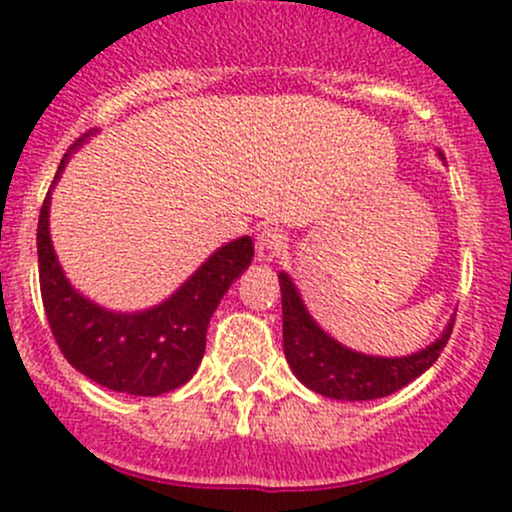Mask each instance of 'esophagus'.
Returning <instances> with one entry per match:
<instances>
[{
  "mask_svg": "<svg viewBox=\"0 0 512 512\" xmlns=\"http://www.w3.org/2000/svg\"><path fill=\"white\" fill-rule=\"evenodd\" d=\"M282 250H285V235H282L277 227H265V230L257 235L255 252L260 262H275L277 257L282 255Z\"/></svg>",
  "mask_w": 512,
  "mask_h": 512,
  "instance_id": "esophagus-1",
  "label": "esophagus"
}]
</instances>
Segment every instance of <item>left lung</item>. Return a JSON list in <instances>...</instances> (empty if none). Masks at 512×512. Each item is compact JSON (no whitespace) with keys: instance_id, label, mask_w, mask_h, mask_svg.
Returning a JSON list of instances; mask_svg holds the SVG:
<instances>
[{"instance_id":"obj_1","label":"left lung","mask_w":512,"mask_h":512,"mask_svg":"<svg viewBox=\"0 0 512 512\" xmlns=\"http://www.w3.org/2000/svg\"><path fill=\"white\" fill-rule=\"evenodd\" d=\"M282 339L289 369L307 389L337 401H371L404 389L431 369L453 332V319L441 337L409 356H371L329 337L304 307L287 272H280Z\"/></svg>"}]
</instances>
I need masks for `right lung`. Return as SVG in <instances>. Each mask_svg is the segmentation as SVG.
Wrapping results in <instances>:
<instances>
[{
    "label": "right lung",
    "instance_id": "add662e5",
    "mask_svg": "<svg viewBox=\"0 0 512 512\" xmlns=\"http://www.w3.org/2000/svg\"><path fill=\"white\" fill-rule=\"evenodd\" d=\"M89 138L86 133L71 151ZM59 165V180L66 160ZM51 190L36 227L39 285L51 334L76 371L131 396H160L183 386L205 354L213 312L232 282L250 267L255 245L237 237L215 250L165 302L143 312H111L76 292L66 280L49 235Z\"/></svg>",
    "mask_w": 512,
    "mask_h": 512
}]
</instances>
